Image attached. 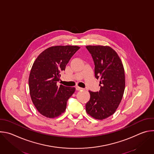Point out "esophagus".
I'll list each match as a JSON object with an SVG mask.
<instances>
[{
	"instance_id": "obj_1",
	"label": "esophagus",
	"mask_w": 154,
	"mask_h": 154,
	"mask_svg": "<svg viewBox=\"0 0 154 154\" xmlns=\"http://www.w3.org/2000/svg\"><path fill=\"white\" fill-rule=\"evenodd\" d=\"M75 89L77 91H82V90H83V88H82L79 87V86H76L75 87Z\"/></svg>"
}]
</instances>
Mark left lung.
<instances>
[{
	"label": "left lung",
	"mask_w": 154,
	"mask_h": 154,
	"mask_svg": "<svg viewBox=\"0 0 154 154\" xmlns=\"http://www.w3.org/2000/svg\"><path fill=\"white\" fill-rule=\"evenodd\" d=\"M91 54L95 77L100 79L99 91L90 94L86 112L94 119L103 120L115 113L125 90V73L121 60L116 52L108 46H86Z\"/></svg>",
	"instance_id": "1"
}]
</instances>
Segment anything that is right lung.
I'll use <instances>...</instances> for the list:
<instances>
[{
  "label": "right lung",
  "instance_id": "right-lung-1",
  "mask_svg": "<svg viewBox=\"0 0 154 154\" xmlns=\"http://www.w3.org/2000/svg\"><path fill=\"white\" fill-rule=\"evenodd\" d=\"M77 46H56L42 52L34 61L29 78L32 100L40 114L54 118L64 113L67 101L75 92L74 87L57 86L61 76Z\"/></svg>",
  "mask_w": 154,
  "mask_h": 154
}]
</instances>
